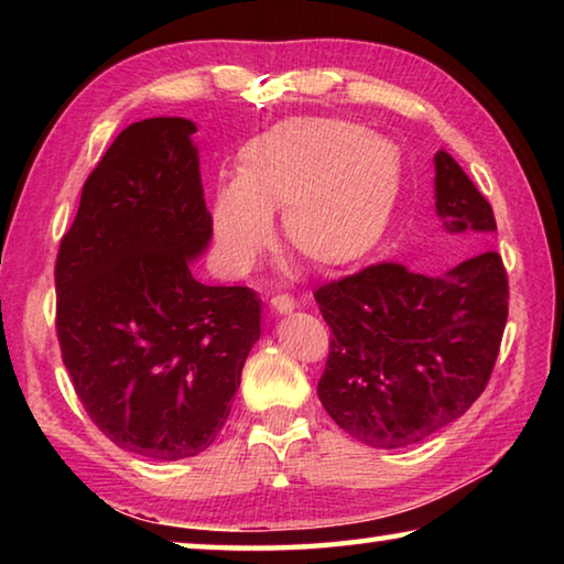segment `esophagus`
<instances>
[{"label": "esophagus", "instance_id": "34e87169", "mask_svg": "<svg viewBox=\"0 0 564 564\" xmlns=\"http://www.w3.org/2000/svg\"><path fill=\"white\" fill-rule=\"evenodd\" d=\"M293 308H295V303H293L291 295L281 293V295H273V299H271V311H275V313H291Z\"/></svg>", "mask_w": 564, "mask_h": 564}]
</instances>
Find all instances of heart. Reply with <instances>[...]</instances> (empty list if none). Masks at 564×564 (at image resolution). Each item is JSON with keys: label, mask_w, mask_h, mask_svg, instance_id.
<instances>
[{"label": "heart", "mask_w": 564, "mask_h": 564, "mask_svg": "<svg viewBox=\"0 0 564 564\" xmlns=\"http://www.w3.org/2000/svg\"><path fill=\"white\" fill-rule=\"evenodd\" d=\"M403 188L395 141L340 119H291L246 141L236 181L216 188L212 228L224 256L246 269L273 241L283 212L293 253L323 271L346 269L386 236Z\"/></svg>", "instance_id": "1"}]
</instances>
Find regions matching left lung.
<instances>
[{"mask_svg":"<svg viewBox=\"0 0 564 564\" xmlns=\"http://www.w3.org/2000/svg\"><path fill=\"white\" fill-rule=\"evenodd\" d=\"M435 212L447 234H492L495 216L460 164L435 154ZM500 253L445 275L368 265L316 291L330 328L318 380L326 413L370 447L413 445L460 417L488 386L508 323Z\"/></svg>","mask_w":564,"mask_h":564,"instance_id":"8db88e82","label":"left lung"}]
</instances>
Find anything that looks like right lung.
Segmentation results:
<instances>
[{
	"mask_svg": "<svg viewBox=\"0 0 564 564\" xmlns=\"http://www.w3.org/2000/svg\"><path fill=\"white\" fill-rule=\"evenodd\" d=\"M196 123H131L84 181L56 256V336L76 395L113 445L181 460L221 433L261 338L246 285H206L212 241Z\"/></svg>",
	"mask_w": 564,
	"mask_h": 564,
	"instance_id": "right-lung-1",
	"label": "right lung"
}]
</instances>
